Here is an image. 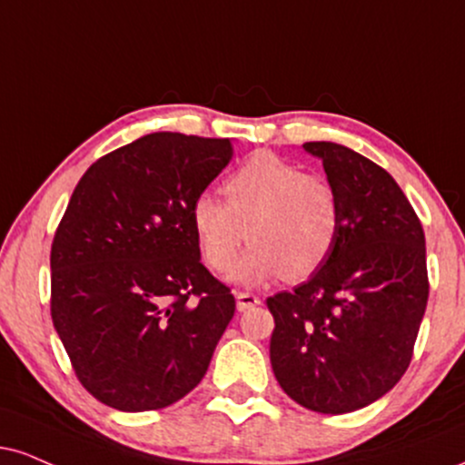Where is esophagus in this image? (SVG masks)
I'll use <instances>...</instances> for the list:
<instances>
[{
	"mask_svg": "<svg viewBox=\"0 0 465 465\" xmlns=\"http://www.w3.org/2000/svg\"><path fill=\"white\" fill-rule=\"evenodd\" d=\"M236 305H238L240 312L251 310V307L260 305V296H255L251 292H236Z\"/></svg>",
	"mask_w": 465,
	"mask_h": 465,
	"instance_id": "1",
	"label": "esophagus"
}]
</instances>
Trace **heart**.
Instances as JSON below:
<instances>
[{"label": "heart", "instance_id": "b5f03b06", "mask_svg": "<svg viewBox=\"0 0 465 465\" xmlns=\"http://www.w3.org/2000/svg\"><path fill=\"white\" fill-rule=\"evenodd\" d=\"M225 201L201 194L193 203L194 236L205 262L227 271L244 240L251 249L232 282L257 286L283 275L305 279L331 255L340 233V201L331 183L260 151L229 175Z\"/></svg>", "mask_w": 465, "mask_h": 465}]
</instances>
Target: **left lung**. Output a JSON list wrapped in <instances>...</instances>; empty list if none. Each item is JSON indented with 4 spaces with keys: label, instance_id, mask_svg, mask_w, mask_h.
<instances>
[{
    "label": "left lung",
    "instance_id": "left-lung-1",
    "mask_svg": "<svg viewBox=\"0 0 465 465\" xmlns=\"http://www.w3.org/2000/svg\"><path fill=\"white\" fill-rule=\"evenodd\" d=\"M340 201L327 262L266 301L275 318L271 363L290 399L349 413L399 383L429 299L424 232L388 171L335 143H305Z\"/></svg>",
    "mask_w": 465,
    "mask_h": 465
}]
</instances>
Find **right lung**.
I'll return each instance as SVG.
<instances>
[{"mask_svg": "<svg viewBox=\"0 0 465 465\" xmlns=\"http://www.w3.org/2000/svg\"><path fill=\"white\" fill-rule=\"evenodd\" d=\"M232 153L229 138L147 134L73 190L52 244V321L104 405L162 410L208 371L236 299L201 264L190 210Z\"/></svg>", "mask_w": 465, "mask_h": 465, "instance_id": "add662e5", "label": "right lung"}]
</instances>
